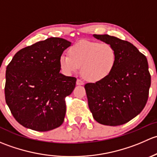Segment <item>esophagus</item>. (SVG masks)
I'll use <instances>...</instances> for the list:
<instances>
[{
  "label": "esophagus",
  "mask_w": 157,
  "mask_h": 157,
  "mask_svg": "<svg viewBox=\"0 0 157 157\" xmlns=\"http://www.w3.org/2000/svg\"><path fill=\"white\" fill-rule=\"evenodd\" d=\"M76 83H77V85H79V86H81V85L84 84V82H83L82 80H80V79H77V82H76Z\"/></svg>",
  "instance_id": "1"
}]
</instances>
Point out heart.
Instances as JSON below:
<instances>
[{
  "label": "heart",
  "instance_id": "1",
  "mask_svg": "<svg viewBox=\"0 0 157 157\" xmlns=\"http://www.w3.org/2000/svg\"><path fill=\"white\" fill-rule=\"evenodd\" d=\"M117 61L116 51L108 43L82 40L69 48V55L62 54L59 65L66 75L81 72L86 79L99 81L111 74Z\"/></svg>",
  "mask_w": 157,
  "mask_h": 157
}]
</instances>
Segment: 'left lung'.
<instances>
[{"label": "left lung", "mask_w": 157, "mask_h": 157, "mask_svg": "<svg viewBox=\"0 0 157 157\" xmlns=\"http://www.w3.org/2000/svg\"><path fill=\"white\" fill-rule=\"evenodd\" d=\"M112 45L117 61L106 78L84 86L94 119L102 124L118 126L141 112L148 99L151 77L146 56L128 41L109 35H93Z\"/></svg>", "instance_id": "8db88e82"}]
</instances>
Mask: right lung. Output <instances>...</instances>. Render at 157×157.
<instances>
[{
  "instance_id": "add662e5",
  "label": "right lung",
  "mask_w": 157,
  "mask_h": 157,
  "mask_svg": "<svg viewBox=\"0 0 157 157\" xmlns=\"http://www.w3.org/2000/svg\"><path fill=\"white\" fill-rule=\"evenodd\" d=\"M71 44L61 38H48L22 48L7 65L5 100L25 128L48 131L64 122L65 98L77 79L60 73L59 58Z\"/></svg>"
}]
</instances>
